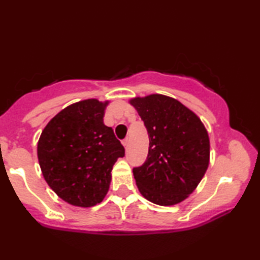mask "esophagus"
Returning <instances> with one entry per match:
<instances>
[{"instance_id": "34e87169", "label": "esophagus", "mask_w": 260, "mask_h": 260, "mask_svg": "<svg viewBox=\"0 0 260 260\" xmlns=\"http://www.w3.org/2000/svg\"><path fill=\"white\" fill-rule=\"evenodd\" d=\"M123 145H124V147L127 150V147H128V139H125V140L123 141Z\"/></svg>"}]
</instances>
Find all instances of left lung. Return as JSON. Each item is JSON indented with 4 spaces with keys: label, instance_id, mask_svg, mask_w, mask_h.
<instances>
[{
    "label": "left lung",
    "instance_id": "left-lung-1",
    "mask_svg": "<svg viewBox=\"0 0 260 260\" xmlns=\"http://www.w3.org/2000/svg\"><path fill=\"white\" fill-rule=\"evenodd\" d=\"M147 129L145 163L133 169L141 194L158 206L189 197L209 167L210 140L201 119L176 99L152 93L132 98Z\"/></svg>",
    "mask_w": 260,
    "mask_h": 260
}]
</instances>
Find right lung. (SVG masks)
I'll return each instance as SVG.
<instances>
[{
	"instance_id": "right-lung-1",
	"label": "right lung",
	"mask_w": 260,
	"mask_h": 260,
	"mask_svg": "<svg viewBox=\"0 0 260 260\" xmlns=\"http://www.w3.org/2000/svg\"><path fill=\"white\" fill-rule=\"evenodd\" d=\"M109 104L85 99L59 112L42 131L38 159L48 185L63 201L89 208L107 194L112 170L124 146L104 124Z\"/></svg>"
}]
</instances>
